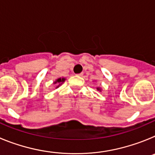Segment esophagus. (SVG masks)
Wrapping results in <instances>:
<instances>
[{
    "instance_id": "esophagus-1",
    "label": "esophagus",
    "mask_w": 155,
    "mask_h": 155,
    "mask_svg": "<svg viewBox=\"0 0 155 155\" xmlns=\"http://www.w3.org/2000/svg\"><path fill=\"white\" fill-rule=\"evenodd\" d=\"M78 76L81 77V76H83V73H80V74H78Z\"/></svg>"
}]
</instances>
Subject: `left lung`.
<instances>
[{"label":"left lung","mask_w":155,"mask_h":155,"mask_svg":"<svg viewBox=\"0 0 155 155\" xmlns=\"http://www.w3.org/2000/svg\"><path fill=\"white\" fill-rule=\"evenodd\" d=\"M96 89L98 90V91H102V88H101V87H96Z\"/></svg>","instance_id":"8db88e82"}]
</instances>
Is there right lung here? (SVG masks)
<instances>
[{
    "label": "right lung",
    "mask_w": 155,
    "mask_h": 155,
    "mask_svg": "<svg viewBox=\"0 0 155 155\" xmlns=\"http://www.w3.org/2000/svg\"><path fill=\"white\" fill-rule=\"evenodd\" d=\"M65 80H66L65 78H57L55 81H53V84H56V86H57L56 88H57V87H60V86H61L64 81H65Z\"/></svg>",
    "instance_id": "1"
}]
</instances>
